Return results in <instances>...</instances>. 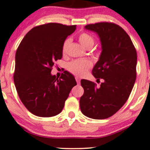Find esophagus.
I'll return each mask as SVG.
<instances>
[{"label":"esophagus","mask_w":150,"mask_h":150,"mask_svg":"<svg viewBox=\"0 0 150 150\" xmlns=\"http://www.w3.org/2000/svg\"><path fill=\"white\" fill-rule=\"evenodd\" d=\"M75 80H76V82H77V84H80V79L78 77H75Z\"/></svg>","instance_id":"34e87169"}]
</instances>
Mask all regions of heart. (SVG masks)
<instances>
[{
	"mask_svg": "<svg viewBox=\"0 0 150 150\" xmlns=\"http://www.w3.org/2000/svg\"><path fill=\"white\" fill-rule=\"evenodd\" d=\"M78 39L80 44L86 49H89L94 45V38L91 34L87 32H82L79 34ZM70 42V39H66L62 46V52L65 53L67 48ZM92 67V63L89 60H75L70 62L68 64V70L73 75L77 77H82L85 75L87 71Z\"/></svg>",
	"mask_w": 150,
	"mask_h": 150,
	"instance_id": "b5f03b06",
	"label": "heart"
}]
</instances>
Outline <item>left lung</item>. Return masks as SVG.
Masks as SVG:
<instances>
[{
  "label": "left lung",
  "instance_id": "left-lung-1",
  "mask_svg": "<svg viewBox=\"0 0 150 150\" xmlns=\"http://www.w3.org/2000/svg\"><path fill=\"white\" fill-rule=\"evenodd\" d=\"M97 33L101 53L92 70L100 86L91 81L81 80L84 94L80 99L82 113L93 119L113 116L128 100L136 79L137 52L125 31L112 22H98L85 26Z\"/></svg>",
  "mask_w": 150,
  "mask_h": 150
}]
</instances>
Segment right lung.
I'll return each instance as SVG.
<instances>
[{"label": "right lung", "instance_id": "add662e5", "mask_svg": "<svg viewBox=\"0 0 150 150\" xmlns=\"http://www.w3.org/2000/svg\"><path fill=\"white\" fill-rule=\"evenodd\" d=\"M75 29V25L53 22L37 26L27 32L17 49L15 85L22 104L35 116L51 117L61 113L77 85L66 70L59 78L51 74L54 63L63 56V42Z\"/></svg>", "mask_w": 150, "mask_h": 150}]
</instances>
